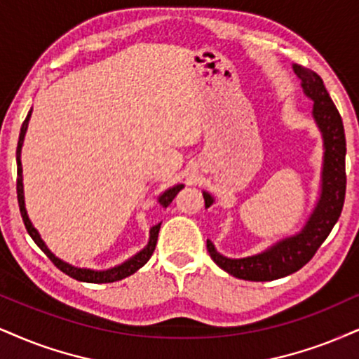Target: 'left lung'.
Listing matches in <instances>:
<instances>
[{
	"mask_svg": "<svg viewBox=\"0 0 359 359\" xmlns=\"http://www.w3.org/2000/svg\"><path fill=\"white\" fill-rule=\"evenodd\" d=\"M296 78L302 81L303 93L313 101V119L323 138V166L320 181V196L311 215L304 221L303 228L291 236L273 243L261 253L245 258H228L216 250L213 243L206 241L211 259L234 278L246 281H273L278 278L298 271L315 256L318 248L328 238L331 229L341 215L344 193H346V138L341 116L330 93L326 91L323 79L311 69L293 65ZM205 206L215 203L211 193L203 191Z\"/></svg>",
	"mask_w": 359,
	"mask_h": 359,
	"instance_id": "8db88e82",
	"label": "left lung"
}]
</instances>
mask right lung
I'll use <instances>...</instances> for the list:
<instances>
[{
    "label": "right lung",
    "mask_w": 359,
    "mask_h": 359,
    "mask_svg": "<svg viewBox=\"0 0 359 359\" xmlns=\"http://www.w3.org/2000/svg\"><path fill=\"white\" fill-rule=\"evenodd\" d=\"M31 113H33V108L28 111V116H26L25 123L21 125V131H20V140H18V148H16V165H18V181H16V193H18V203H20V211H21V216H23V221H25V226L28 229L29 236L33 238V241L36 243V245L41 248V251L44 255L50 258L53 263H55V266L57 269H61V271L68 274V276L74 278V280L78 281H83V283H96V285H100V283H113V281H119L123 280V278L126 276H131L133 273H136L141 266H144L146 263H148V259L151 258L154 248H156V241H158V233H159V228H161V223L154 224V226L149 229V241L148 245H146L143 250L138 251L135 256H131V258H128L125 263L118 264V266H113V268H108V269H91V268H79V266H73V264L66 263L61 258H57V256L53 253L50 248L46 246V243L43 241L41 234L38 233V229L33 226V223H31L29 216H28V211H26V205H25V188H23V166H21V148H23V141H25V136H26V131H28V123H29V118H31ZM184 188V184H175V187L168 188L166 191H163L161 194L158 196V203L161 205L163 208H166L170 203L175 200V196L178 194L181 189Z\"/></svg>",
    "instance_id": "add662e5"
}]
</instances>
